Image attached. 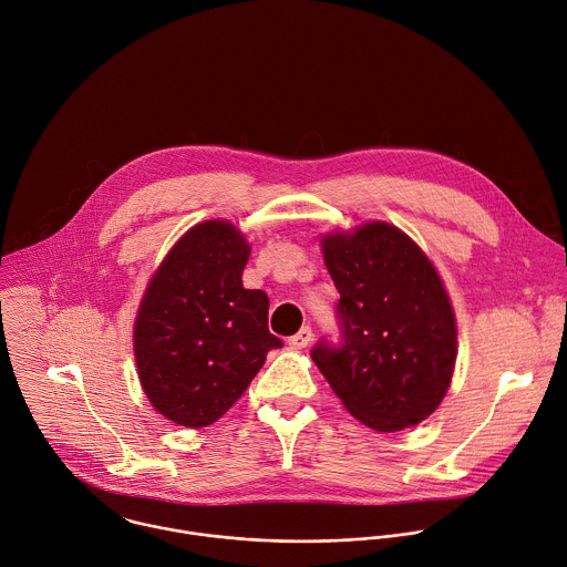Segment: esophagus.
Returning a JSON list of instances; mask_svg holds the SVG:
<instances>
[{
	"instance_id": "obj_1",
	"label": "esophagus",
	"mask_w": 567,
	"mask_h": 567,
	"mask_svg": "<svg viewBox=\"0 0 567 567\" xmlns=\"http://www.w3.org/2000/svg\"><path fill=\"white\" fill-rule=\"evenodd\" d=\"M311 340H313V331H311L309 327H302L296 336L289 338V346H291V348H307V346L311 343Z\"/></svg>"
}]
</instances>
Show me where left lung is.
Segmentation results:
<instances>
[{
  "label": "left lung",
  "instance_id": "8db88e82",
  "mask_svg": "<svg viewBox=\"0 0 567 567\" xmlns=\"http://www.w3.org/2000/svg\"><path fill=\"white\" fill-rule=\"evenodd\" d=\"M322 249L340 291V341H318L316 365L363 425H419L447 394L455 363L452 302L434 265L388 224L324 236Z\"/></svg>",
  "mask_w": 567,
  "mask_h": 567
}]
</instances>
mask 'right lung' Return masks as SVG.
I'll return each instance as SVG.
<instances>
[{"instance_id":"obj_1","label":"right lung","mask_w":567,"mask_h":567,"mask_svg":"<svg viewBox=\"0 0 567 567\" xmlns=\"http://www.w3.org/2000/svg\"><path fill=\"white\" fill-rule=\"evenodd\" d=\"M249 245L226 221L188 229L153 276L133 329L151 405L184 427L221 419L282 340L267 329L269 298L243 287Z\"/></svg>"}]
</instances>
